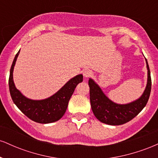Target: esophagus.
<instances>
[{"instance_id": "1", "label": "esophagus", "mask_w": 158, "mask_h": 158, "mask_svg": "<svg viewBox=\"0 0 158 158\" xmlns=\"http://www.w3.org/2000/svg\"><path fill=\"white\" fill-rule=\"evenodd\" d=\"M83 76H84L85 78L91 77L92 76H93V72H92L90 70H89V69H87V70H85L83 71Z\"/></svg>"}]
</instances>
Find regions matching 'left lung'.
I'll use <instances>...</instances> for the list:
<instances>
[{"label":"left lung","instance_id":"8db88e82","mask_svg":"<svg viewBox=\"0 0 158 158\" xmlns=\"http://www.w3.org/2000/svg\"><path fill=\"white\" fill-rule=\"evenodd\" d=\"M146 62L148 78L144 92L138 99L127 104H117L110 100L95 81L90 78L88 85L90 87V106L97 119L110 126H119L129 122L143 109L147 104L152 88L151 74L146 59Z\"/></svg>","mask_w":158,"mask_h":158}]
</instances>
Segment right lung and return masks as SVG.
<instances>
[{"mask_svg": "<svg viewBox=\"0 0 158 158\" xmlns=\"http://www.w3.org/2000/svg\"><path fill=\"white\" fill-rule=\"evenodd\" d=\"M19 52L20 50L15 56L9 78V87L12 101L21 111L32 121L43 124L56 122L64 116L76 87L83 81V76L79 74L70 79L60 90L47 99L41 100L29 99L16 88L13 81L14 67Z\"/></svg>", "mask_w": 158, "mask_h": 158, "instance_id": "add662e5", "label": "right lung"}]
</instances>
